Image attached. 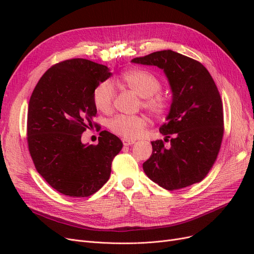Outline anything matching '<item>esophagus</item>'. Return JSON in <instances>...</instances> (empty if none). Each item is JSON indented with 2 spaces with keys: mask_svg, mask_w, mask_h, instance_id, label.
Listing matches in <instances>:
<instances>
[{
  "mask_svg": "<svg viewBox=\"0 0 254 254\" xmlns=\"http://www.w3.org/2000/svg\"><path fill=\"white\" fill-rule=\"evenodd\" d=\"M122 143L125 145H132L135 143V140H132V139H127V138H122Z\"/></svg>",
  "mask_w": 254,
  "mask_h": 254,
  "instance_id": "esophagus-1",
  "label": "esophagus"
}]
</instances>
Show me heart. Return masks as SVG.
<instances>
[{
	"label": "heart",
	"mask_w": 254,
	"mask_h": 254,
	"mask_svg": "<svg viewBox=\"0 0 254 254\" xmlns=\"http://www.w3.org/2000/svg\"><path fill=\"white\" fill-rule=\"evenodd\" d=\"M119 81L125 86L142 97V108L155 117H165L171 106L170 98L160 93L161 82L153 72L132 68L121 73ZM115 99V89L110 80H104L97 84L93 92V101L98 111L110 113ZM146 126V119L138 115H117L112 118L108 127L111 132L127 139H135L141 135Z\"/></svg>",
	"instance_id": "1"
}]
</instances>
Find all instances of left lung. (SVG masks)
<instances>
[{"mask_svg": "<svg viewBox=\"0 0 254 254\" xmlns=\"http://www.w3.org/2000/svg\"><path fill=\"white\" fill-rule=\"evenodd\" d=\"M165 71L172 89L168 122L159 128L170 139L152 141L143 171L169 191L199 183L213 167L224 136L223 102L213 78L203 65L173 51L155 52L132 60Z\"/></svg>", "mask_w": 254, "mask_h": 254, "instance_id": "8db88e82", "label": "left lung"}]
</instances>
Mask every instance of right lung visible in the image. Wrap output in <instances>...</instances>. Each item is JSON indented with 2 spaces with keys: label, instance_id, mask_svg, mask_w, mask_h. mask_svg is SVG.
I'll list each match as a JSON object with an SVG mask.
<instances>
[{
  "label": "right lung",
  "instance_id": "add662e5",
  "mask_svg": "<svg viewBox=\"0 0 254 254\" xmlns=\"http://www.w3.org/2000/svg\"><path fill=\"white\" fill-rule=\"evenodd\" d=\"M112 76L108 66L86 59L57 63L41 77L27 113L28 150L38 173L70 197H87L109 181L112 161L121 151L120 139L100 132L98 144H83L81 136L97 109L93 92Z\"/></svg>",
  "mask_w": 254,
  "mask_h": 254
}]
</instances>
